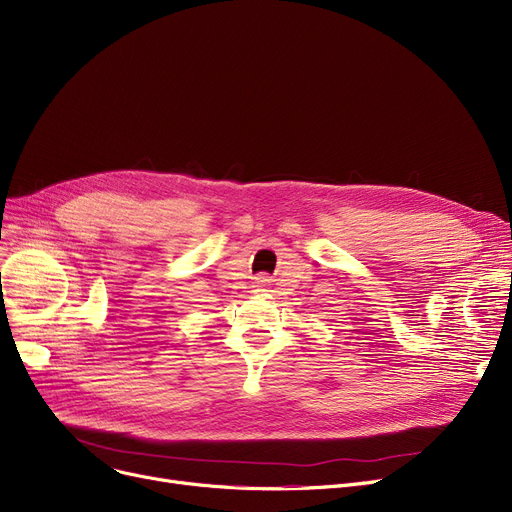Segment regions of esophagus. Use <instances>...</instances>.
<instances>
[{
    "label": "esophagus",
    "mask_w": 512,
    "mask_h": 512,
    "mask_svg": "<svg viewBox=\"0 0 512 512\" xmlns=\"http://www.w3.org/2000/svg\"><path fill=\"white\" fill-rule=\"evenodd\" d=\"M265 282H267L265 278H259V280H257V284H259V286H265Z\"/></svg>",
    "instance_id": "obj_1"
}]
</instances>
